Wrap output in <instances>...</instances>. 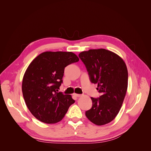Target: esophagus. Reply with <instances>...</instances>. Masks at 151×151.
<instances>
[{"label":"esophagus","instance_id":"34e87169","mask_svg":"<svg viewBox=\"0 0 151 151\" xmlns=\"http://www.w3.org/2000/svg\"><path fill=\"white\" fill-rule=\"evenodd\" d=\"M74 96H76V97H81V96H82V94H74Z\"/></svg>","mask_w":151,"mask_h":151}]
</instances>
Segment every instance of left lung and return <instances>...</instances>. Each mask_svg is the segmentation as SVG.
Segmentation results:
<instances>
[{
    "label": "left lung",
    "mask_w": 151,
    "mask_h": 151,
    "mask_svg": "<svg viewBox=\"0 0 151 151\" xmlns=\"http://www.w3.org/2000/svg\"><path fill=\"white\" fill-rule=\"evenodd\" d=\"M90 81L98 84L101 95L91 97L93 106L86 111L88 119L97 125L111 122L119 113L128 86V71L122 58L105 49L89 50L79 54Z\"/></svg>",
    "instance_id": "obj_1"
}]
</instances>
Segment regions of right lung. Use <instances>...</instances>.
Wrapping results in <instances>:
<instances>
[{
	"label": "right lung",
	"mask_w": 151,
	"mask_h": 151,
	"mask_svg": "<svg viewBox=\"0 0 151 151\" xmlns=\"http://www.w3.org/2000/svg\"><path fill=\"white\" fill-rule=\"evenodd\" d=\"M79 60L72 52H46L30 63L22 79V91L27 107L38 120L49 124L58 122L75 103L70 95L58 89L65 68Z\"/></svg>",
	"instance_id": "obj_1"
}]
</instances>
